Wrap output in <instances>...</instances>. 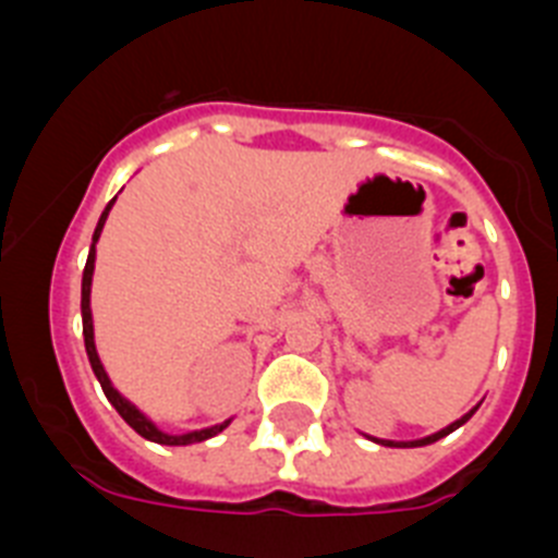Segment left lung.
Wrapping results in <instances>:
<instances>
[{
	"label": "left lung",
	"instance_id": "left-lung-1",
	"mask_svg": "<svg viewBox=\"0 0 558 558\" xmlns=\"http://www.w3.org/2000/svg\"><path fill=\"white\" fill-rule=\"evenodd\" d=\"M473 413H476V408H473L471 413H465V415H462L460 421H454V424H449V426H446V429L435 432V435H429V437H421V440H408V444H397V440H377V444H383V446H397V449H415V446H429V444H435V440H440V437H446V435H449V432L460 429V426L465 424V421L471 418Z\"/></svg>",
	"mask_w": 558,
	"mask_h": 558
}]
</instances>
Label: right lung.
Here are the masks:
<instances>
[{
  "label": "right lung",
  "mask_w": 558,
  "mask_h": 558,
  "mask_svg": "<svg viewBox=\"0 0 558 558\" xmlns=\"http://www.w3.org/2000/svg\"><path fill=\"white\" fill-rule=\"evenodd\" d=\"M114 197L107 203V208L101 211V220H98L96 226V233H93V244H90V255H87V264H85V272H82V332H85V350H87V361H90L93 366V374L98 377V383H101V390L104 397L112 402V408L121 413V418L126 421L129 426H132L137 435H143L145 440H150V444H161V446H190V444H201V440H208V437L220 435L222 429H226L231 421H222V424L217 426H208V429H197V432H186V435H168V432L156 429V424H150L148 418H145L143 413H140L137 408H134L132 402H126V399L118 393V390L112 388V383H109L107 372H104L101 361H98V352H96V341H93V316H90V283H93V264H96V242L98 236H101V228L104 222H107V215L109 208H112Z\"/></svg>",
  "instance_id": "right-lung-1"
}]
</instances>
